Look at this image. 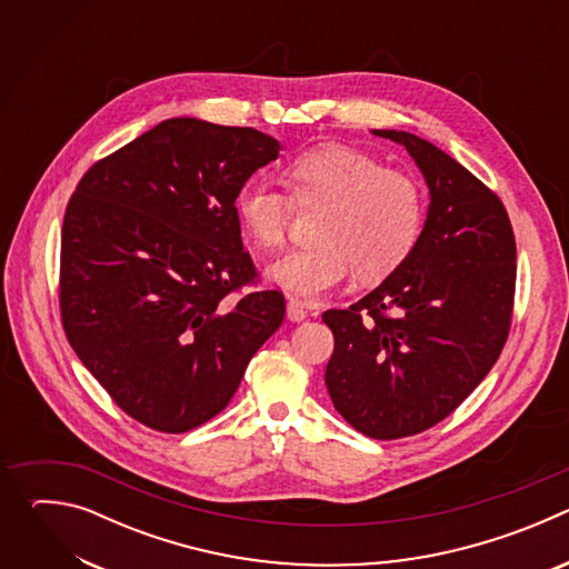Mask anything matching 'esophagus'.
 <instances>
[{
    "label": "esophagus",
    "instance_id": "34e87169",
    "mask_svg": "<svg viewBox=\"0 0 569 569\" xmlns=\"http://www.w3.org/2000/svg\"><path fill=\"white\" fill-rule=\"evenodd\" d=\"M286 312H288V319H290V321H301V319H306V315H308L306 306H303L299 299H290L288 306H286Z\"/></svg>",
    "mask_w": 569,
    "mask_h": 569
}]
</instances>
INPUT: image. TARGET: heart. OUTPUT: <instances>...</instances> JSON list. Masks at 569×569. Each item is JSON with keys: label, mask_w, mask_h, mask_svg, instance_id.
Listing matches in <instances>:
<instances>
[{"label": "heart", "mask_w": 569, "mask_h": 569, "mask_svg": "<svg viewBox=\"0 0 569 569\" xmlns=\"http://www.w3.org/2000/svg\"><path fill=\"white\" fill-rule=\"evenodd\" d=\"M283 184L288 193L252 178L238 189L233 207L242 231L261 250L283 246L297 209H321L315 246L268 266V277L295 297L327 295L353 272L365 283L382 281L410 259L421 238V184L362 150L310 148L286 167Z\"/></svg>", "instance_id": "b5f03b06"}]
</instances>
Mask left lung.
Masks as SVG:
<instances>
[{
	"label": "left lung",
	"mask_w": 569,
	"mask_h": 569,
	"mask_svg": "<svg viewBox=\"0 0 569 569\" xmlns=\"http://www.w3.org/2000/svg\"><path fill=\"white\" fill-rule=\"evenodd\" d=\"M402 143L430 189L415 252L373 292L321 315L336 349L327 389L358 432L389 441L450 417L500 358L513 317L516 236L481 180L435 143L373 130Z\"/></svg>",
	"instance_id": "1"
}]
</instances>
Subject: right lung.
<instances>
[{
    "instance_id": "right-lung-1",
    "label": "right lung",
    "mask_w": 569,
    "mask_h": 569,
    "mask_svg": "<svg viewBox=\"0 0 569 569\" xmlns=\"http://www.w3.org/2000/svg\"><path fill=\"white\" fill-rule=\"evenodd\" d=\"M279 154L238 126L167 119L99 159L60 236L64 336L119 408L180 435L227 408L286 299L242 248L236 193Z\"/></svg>"
}]
</instances>
